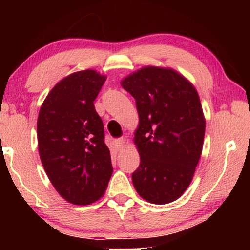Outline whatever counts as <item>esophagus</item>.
I'll list each match as a JSON object with an SVG mask.
<instances>
[{"instance_id":"34e87169","label":"esophagus","mask_w":250,"mask_h":250,"mask_svg":"<svg viewBox=\"0 0 250 250\" xmlns=\"http://www.w3.org/2000/svg\"><path fill=\"white\" fill-rule=\"evenodd\" d=\"M125 143H126V140L124 138H121V139L116 140V146H117L118 149L123 148V146H125Z\"/></svg>"}]
</instances>
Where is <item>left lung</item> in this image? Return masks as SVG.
Masks as SVG:
<instances>
[{"instance_id":"8db88e82","label":"left lung","mask_w":250,"mask_h":250,"mask_svg":"<svg viewBox=\"0 0 250 250\" xmlns=\"http://www.w3.org/2000/svg\"><path fill=\"white\" fill-rule=\"evenodd\" d=\"M121 85L135 99L139 114L133 141L141 162L133 186L148 203H172L190 186L203 152L206 119L199 94L168 67H142Z\"/></svg>"}]
</instances>
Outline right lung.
<instances>
[{
	"label": "right lung",
	"instance_id": "1",
	"mask_svg": "<svg viewBox=\"0 0 250 250\" xmlns=\"http://www.w3.org/2000/svg\"><path fill=\"white\" fill-rule=\"evenodd\" d=\"M105 80L94 69L75 71L54 85L39 112L41 162L57 192L74 205L104 197L112 174L104 123L93 104Z\"/></svg>",
	"mask_w": 250,
	"mask_h": 250
}]
</instances>
